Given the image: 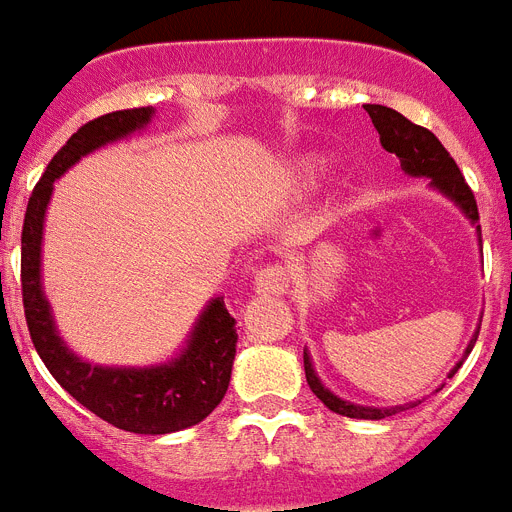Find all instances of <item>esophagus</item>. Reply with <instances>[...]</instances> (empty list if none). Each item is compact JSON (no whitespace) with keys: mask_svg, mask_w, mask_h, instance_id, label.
<instances>
[{"mask_svg":"<svg viewBox=\"0 0 512 512\" xmlns=\"http://www.w3.org/2000/svg\"><path fill=\"white\" fill-rule=\"evenodd\" d=\"M255 291L260 296H278L288 291V273L283 265H268L255 275Z\"/></svg>","mask_w":512,"mask_h":512,"instance_id":"obj_1","label":"esophagus"}]
</instances>
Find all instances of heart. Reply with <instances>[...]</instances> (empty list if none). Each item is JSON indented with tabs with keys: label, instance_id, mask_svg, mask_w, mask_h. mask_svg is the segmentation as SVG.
Wrapping results in <instances>:
<instances>
[{
	"label": "heart",
	"instance_id": "heart-1",
	"mask_svg": "<svg viewBox=\"0 0 512 512\" xmlns=\"http://www.w3.org/2000/svg\"><path fill=\"white\" fill-rule=\"evenodd\" d=\"M330 172V159L327 157H306L296 164V180H301L304 185L317 182L319 177H324Z\"/></svg>",
	"mask_w": 512,
	"mask_h": 512
}]
</instances>
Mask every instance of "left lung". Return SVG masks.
Listing matches in <instances>:
<instances>
[{
	"label": "left lung",
	"mask_w": 512,
	"mask_h": 512,
	"mask_svg": "<svg viewBox=\"0 0 512 512\" xmlns=\"http://www.w3.org/2000/svg\"><path fill=\"white\" fill-rule=\"evenodd\" d=\"M366 113L371 115L373 126H376V131H379L381 146H384L389 154H397L402 170L412 177H428L430 188L438 190L441 195H446L448 201L456 203L466 219L477 226V239L479 244H482L477 201H474V193H471L469 185H466L464 175H461V170L456 167L453 157L446 151V146L435 139L428 128L415 126V123L407 121L402 113L386 108V105H366ZM477 335L479 330L474 332V337H471L469 345H466L464 358L471 353V348H474ZM464 358L451 368L448 379H451L453 373L459 371ZM304 371H306V381H309L311 391L322 399L324 407L337 412V415L342 417H355V420H384V417L397 415V412L410 410V407H417V404H420V402H410V404H394V407H366V404H355V402H348V399L337 397V394H332V391L322 384V379H319L317 371H314L309 350H304Z\"/></svg>",
	"instance_id": "8db88e82"
}]
</instances>
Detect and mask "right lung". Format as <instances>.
Here are the masks:
<instances>
[{
    "instance_id": "right-lung-1",
    "label": "right lung",
    "mask_w": 512,
    "mask_h": 512,
    "mask_svg": "<svg viewBox=\"0 0 512 512\" xmlns=\"http://www.w3.org/2000/svg\"><path fill=\"white\" fill-rule=\"evenodd\" d=\"M154 108L115 110L84 123L51 159L35 185L22 224V304L33 345L51 376L71 397L105 422L128 433H177L206 420L229 389L237 355V322L216 296L198 314L180 353L157 366H97L82 361L56 330L51 304L43 293V224L53 182L69 167L102 146L141 133Z\"/></svg>"
}]
</instances>
